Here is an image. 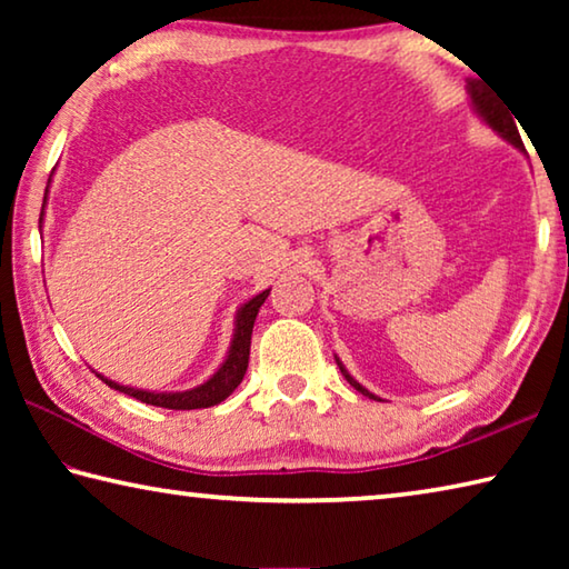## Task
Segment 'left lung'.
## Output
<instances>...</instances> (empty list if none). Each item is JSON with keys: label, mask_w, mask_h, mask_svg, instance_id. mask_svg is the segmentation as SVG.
Listing matches in <instances>:
<instances>
[{"label": "left lung", "mask_w": 569, "mask_h": 569, "mask_svg": "<svg viewBox=\"0 0 569 569\" xmlns=\"http://www.w3.org/2000/svg\"><path fill=\"white\" fill-rule=\"evenodd\" d=\"M469 92H471V102H475V108H477V112L481 114V118H485L489 124H492V128H495L499 134H502L505 140L512 142L515 148L525 150L522 138H519V130H517V124H515V120H512V112H509V108H505V104H499V102L495 100V94L489 92V88H485V84H481V82H469ZM336 363H339V369H341V373L346 377V381H349L356 391H361L363 397H371V399L381 401L379 397H373L371 391H366L359 381H353L351 373L343 369V363H341L339 359H336Z\"/></svg>", "instance_id": "8db88e82"}]
</instances>
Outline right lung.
<instances>
[{
  "label": "right lung",
  "mask_w": 569,
  "mask_h": 569,
  "mask_svg": "<svg viewBox=\"0 0 569 569\" xmlns=\"http://www.w3.org/2000/svg\"><path fill=\"white\" fill-rule=\"evenodd\" d=\"M47 198V192H44ZM42 223V216H40ZM271 293V288L263 293H258L256 298H250L248 303L240 306L238 319H236V333H233V343H230L228 359L223 366L210 377L206 383L190 389V391H176V393H152V391H140V389H128L120 387V383L108 381L104 377H98L108 383L110 389L128 393V397L138 399L142 403H150V407H162V409H176V411H186V409H208L216 407V403L226 401L230 393L238 389V383L243 381L246 369H248V356H250V333H253V323L258 316V308L263 306V301Z\"/></svg>",
  "instance_id": "right-lung-1"
}]
</instances>
